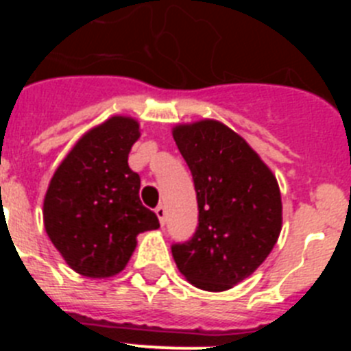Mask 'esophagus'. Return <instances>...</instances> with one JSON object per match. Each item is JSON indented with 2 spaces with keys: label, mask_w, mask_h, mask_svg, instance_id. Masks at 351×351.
Returning a JSON list of instances; mask_svg holds the SVG:
<instances>
[{
  "label": "esophagus",
  "mask_w": 351,
  "mask_h": 351,
  "mask_svg": "<svg viewBox=\"0 0 351 351\" xmlns=\"http://www.w3.org/2000/svg\"><path fill=\"white\" fill-rule=\"evenodd\" d=\"M154 213H156V216H158V219H160L161 225H165V219H167V210H165V207H163V206H158L156 209H154Z\"/></svg>",
  "instance_id": "esophagus-1"
}]
</instances>
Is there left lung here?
Here are the masks:
<instances>
[{
    "mask_svg": "<svg viewBox=\"0 0 351 351\" xmlns=\"http://www.w3.org/2000/svg\"><path fill=\"white\" fill-rule=\"evenodd\" d=\"M191 170L198 226L173 244L179 272L206 291L230 290L267 258L283 225L276 176L239 133L216 119L172 128Z\"/></svg>",
    "mask_w": 351,
    "mask_h": 351,
    "instance_id": "left-lung-1",
    "label": "left lung"
}]
</instances>
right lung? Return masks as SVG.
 Returning a JSON list of instances; mask_svg holds the SVG:
<instances>
[{"label":"right lung","instance_id":"1","mask_svg":"<svg viewBox=\"0 0 351 351\" xmlns=\"http://www.w3.org/2000/svg\"><path fill=\"white\" fill-rule=\"evenodd\" d=\"M141 125L112 116L86 132L56 169L43 198V225L64 262L86 278H112L126 267L137 235L160 228L142 206L141 178L128 167Z\"/></svg>","mask_w":351,"mask_h":351}]
</instances>
